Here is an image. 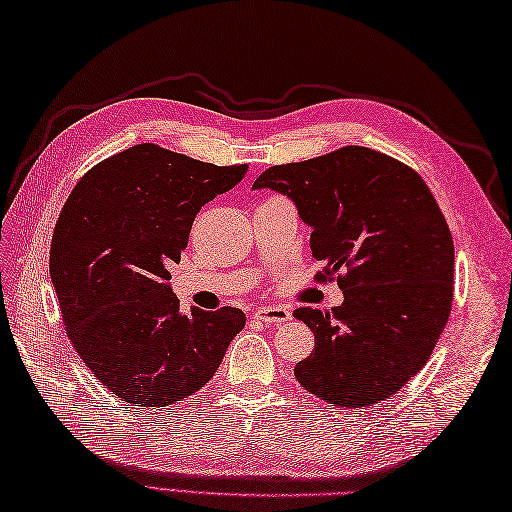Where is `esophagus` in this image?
<instances>
[{
    "label": "esophagus",
    "instance_id": "obj_1",
    "mask_svg": "<svg viewBox=\"0 0 512 512\" xmlns=\"http://www.w3.org/2000/svg\"><path fill=\"white\" fill-rule=\"evenodd\" d=\"M258 321H263V323H284V321H289L291 319V310L289 308H284V306H263V308H258L256 310V315H254Z\"/></svg>",
    "mask_w": 512,
    "mask_h": 512
}]
</instances>
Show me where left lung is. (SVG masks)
<instances>
[{"instance_id":"1","label":"left lung","mask_w":512,"mask_h":512,"mask_svg":"<svg viewBox=\"0 0 512 512\" xmlns=\"http://www.w3.org/2000/svg\"><path fill=\"white\" fill-rule=\"evenodd\" d=\"M252 189L295 204L310 252L345 295L332 313L297 308L315 350L295 365L308 393L341 408L395 395L428 363L452 310L454 243L419 173L369 147L269 167Z\"/></svg>"}]
</instances>
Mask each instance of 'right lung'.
<instances>
[{
    "mask_svg": "<svg viewBox=\"0 0 512 512\" xmlns=\"http://www.w3.org/2000/svg\"><path fill=\"white\" fill-rule=\"evenodd\" d=\"M245 171L143 143L95 165L62 208L49 276L67 336L123 402H182L215 376L243 330V310L232 306L180 313L169 267L180 263L202 206Z\"/></svg>",
    "mask_w": 512,
    "mask_h": 512,
    "instance_id": "right-lung-1",
    "label": "right lung"
}]
</instances>
